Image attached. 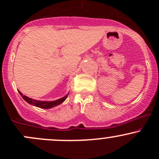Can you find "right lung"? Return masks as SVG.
<instances>
[{"label": "right lung", "instance_id": "right-lung-1", "mask_svg": "<svg viewBox=\"0 0 159 159\" xmlns=\"http://www.w3.org/2000/svg\"><path fill=\"white\" fill-rule=\"evenodd\" d=\"M18 92L20 93V96H21V97L25 99L28 104L34 105V106L38 107V108H44V109H48V108H54V107L57 106V105H59L60 104H61L62 102H64L65 100H66L67 97H68V94H69V93H68V94H67L65 97L57 99V100L51 101V102H50L49 101V102H48V101H38V100H35V99H32L30 98H28L27 97V96L24 95L20 91H18Z\"/></svg>", "mask_w": 159, "mask_h": 159}]
</instances>
